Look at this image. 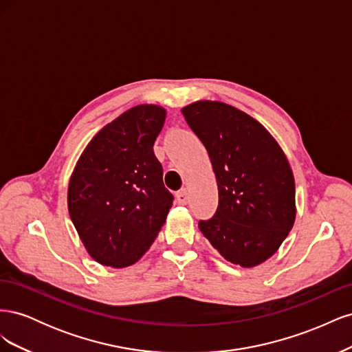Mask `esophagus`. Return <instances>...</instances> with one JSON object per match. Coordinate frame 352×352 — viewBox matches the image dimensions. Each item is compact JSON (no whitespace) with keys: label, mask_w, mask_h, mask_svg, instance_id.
Wrapping results in <instances>:
<instances>
[{"label":"esophagus","mask_w":352,"mask_h":352,"mask_svg":"<svg viewBox=\"0 0 352 352\" xmlns=\"http://www.w3.org/2000/svg\"><path fill=\"white\" fill-rule=\"evenodd\" d=\"M176 201H177V204H180V206L186 204V202H188V192L185 189L179 190V192L176 194Z\"/></svg>","instance_id":"34e87169"}]
</instances>
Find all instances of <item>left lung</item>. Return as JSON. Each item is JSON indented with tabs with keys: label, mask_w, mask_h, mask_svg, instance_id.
Masks as SVG:
<instances>
[{
	"label": "left lung",
	"mask_w": 352,
	"mask_h": 352,
	"mask_svg": "<svg viewBox=\"0 0 352 352\" xmlns=\"http://www.w3.org/2000/svg\"><path fill=\"white\" fill-rule=\"evenodd\" d=\"M204 144L219 188V207L198 228L221 257L254 267L279 250L295 221V180L289 162L265 127L220 101L182 109Z\"/></svg>",
	"instance_id": "left-lung-1"
}]
</instances>
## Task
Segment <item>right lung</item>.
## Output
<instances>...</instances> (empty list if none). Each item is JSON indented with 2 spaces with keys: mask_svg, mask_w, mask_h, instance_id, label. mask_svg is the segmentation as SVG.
I'll return each mask as SVG.
<instances>
[{
  "mask_svg": "<svg viewBox=\"0 0 352 352\" xmlns=\"http://www.w3.org/2000/svg\"><path fill=\"white\" fill-rule=\"evenodd\" d=\"M166 110L132 107L105 124L79 157L67 190L69 214L91 257L127 267L150 250L173 195L154 154Z\"/></svg>",
  "mask_w": 352,
  "mask_h": 352,
  "instance_id": "right-lung-1",
  "label": "right lung"
}]
</instances>
